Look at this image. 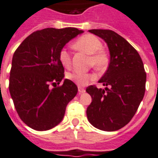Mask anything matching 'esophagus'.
<instances>
[{
    "label": "esophagus",
    "instance_id": "esophagus-1",
    "mask_svg": "<svg viewBox=\"0 0 158 158\" xmlns=\"http://www.w3.org/2000/svg\"><path fill=\"white\" fill-rule=\"evenodd\" d=\"M78 91H79V94H82V93H84L86 91V90L83 88V87H78Z\"/></svg>",
    "mask_w": 158,
    "mask_h": 158
}]
</instances>
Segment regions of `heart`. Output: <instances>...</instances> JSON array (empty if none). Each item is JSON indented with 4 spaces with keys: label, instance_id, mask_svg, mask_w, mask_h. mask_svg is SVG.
<instances>
[{
    "label": "heart",
    "instance_id": "b5f03b06",
    "mask_svg": "<svg viewBox=\"0 0 158 158\" xmlns=\"http://www.w3.org/2000/svg\"><path fill=\"white\" fill-rule=\"evenodd\" d=\"M76 50H81L83 52L91 54L90 63L93 65L99 71H103L108 64V57L104 50H101L102 42L97 37L92 34H85L78 38L73 44ZM61 64L66 68H69L71 65V55L66 49L60 50L59 54ZM67 79L76 83L78 86L87 85L91 80L94 79V76L89 73L83 71H75L69 73L67 75Z\"/></svg>",
    "mask_w": 158,
    "mask_h": 158
}]
</instances>
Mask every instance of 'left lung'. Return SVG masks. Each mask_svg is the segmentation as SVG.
Returning <instances> with one entry per match:
<instances>
[{"instance_id": "left-lung-1", "label": "left lung", "mask_w": 158, "mask_h": 158, "mask_svg": "<svg viewBox=\"0 0 158 158\" xmlns=\"http://www.w3.org/2000/svg\"><path fill=\"white\" fill-rule=\"evenodd\" d=\"M88 31L107 43L110 63L99 80L105 88L89 86L86 89L92 99L87 108V119L98 129L116 131L137 111L145 91L146 73L138 52L123 37L109 30Z\"/></svg>"}]
</instances>
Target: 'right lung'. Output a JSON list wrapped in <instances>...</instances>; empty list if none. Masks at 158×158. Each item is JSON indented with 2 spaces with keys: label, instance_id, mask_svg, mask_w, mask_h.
<instances>
[{
  "label": "right lung",
  "instance_id": "1",
  "mask_svg": "<svg viewBox=\"0 0 158 158\" xmlns=\"http://www.w3.org/2000/svg\"><path fill=\"white\" fill-rule=\"evenodd\" d=\"M76 28H46L34 32L14 52L9 92L21 120L34 130L46 131L60 123L78 87L65 79L59 54L67 42L83 34Z\"/></svg>",
  "mask_w": 158,
  "mask_h": 158
}]
</instances>
